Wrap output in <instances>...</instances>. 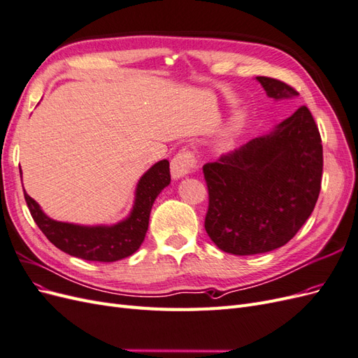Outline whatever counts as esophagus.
<instances>
[{"label":"esophagus","instance_id":"34e87169","mask_svg":"<svg viewBox=\"0 0 358 358\" xmlns=\"http://www.w3.org/2000/svg\"><path fill=\"white\" fill-rule=\"evenodd\" d=\"M197 169V161L194 154H191L189 150H180V152L171 159L170 164V171H171V178L173 179H180L188 176L189 173Z\"/></svg>","mask_w":358,"mask_h":358}]
</instances>
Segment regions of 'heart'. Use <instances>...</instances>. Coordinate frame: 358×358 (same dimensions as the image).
<instances>
[{
	"instance_id": "b5f03b06",
	"label": "heart",
	"mask_w": 358,
	"mask_h": 358,
	"mask_svg": "<svg viewBox=\"0 0 358 358\" xmlns=\"http://www.w3.org/2000/svg\"><path fill=\"white\" fill-rule=\"evenodd\" d=\"M246 116L248 115H246L245 110H237L231 116L229 125H227V128L224 129V133L221 134V138H220L218 148L221 150H230L234 146V142H236L237 136L241 134L242 128L246 124Z\"/></svg>"
}]
</instances>
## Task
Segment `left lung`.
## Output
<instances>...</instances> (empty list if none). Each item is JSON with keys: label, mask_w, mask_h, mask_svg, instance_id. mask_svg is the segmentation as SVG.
<instances>
[{"label": "left lung", "mask_w": 358, "mask_h": 358, "mask_svg": "<svg viewBox=\"0 0 358 358\" xmlns=\"http://www.w3.org/2000/svg\"><path fill=\"white\" fill-rule=\"evenodd\" d=\"M267 96L296 99L287 83L258 76ZM209 189L204 229L221 251L270 252L284 246L310 216L321 189L318 127L301 106L272 131L203 167Z\"/></svg>", "instance_id": "left-lung-1"}]
</instances>
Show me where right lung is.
Instances as JSON below:
<instances>
[{
	"label": "right lung",
	"mask_w": 358,
	"mask_h": 358,
	"mask_svg": "<svg viewBox=\"0 0 358 358\" xmlns=\"http://www.w3.org/2000/svg\"><path fill=\"white\" fill-rule=\"evenodd\" d=\"M169 166L167 159H161L140 178L131 210L127 218L110 225H80L52 220L25 189L24 194L38 229L58 249L88 262L113 263L133 255L143 243L152 204L170 183Z\"/></svg>",
	"instance_id": "obj_1"
}]
</instances>
